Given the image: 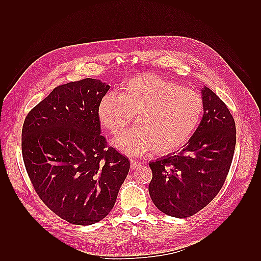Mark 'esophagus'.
Here are the masks:
<instances>
[{"instance_id": "1", "label": "esophagus", "mask_w": 261, "mask_h": 261, "mask_svg": "<svg viewBox=\"0 0 261 261\" xmlns=\"http://www.w3.org/2000/svg\"><path fill=\"white\" fill-rule=\"evenodd\" d=\"M140 166H141V162H138V160L131 159V164H130L131 169H136L138 167H140Z\"/></svg>"}]
</instances>
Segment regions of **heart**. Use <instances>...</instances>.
Returning a JSON list of instances; mask_svg holds the SVG:
<instances>
[{"label": "heart", "instance_id": "heart-1", "mask_svg": "<svg viewBox=\"0 0 261 261\" xmlns=\"http://www.w3.org/2000/svg\"><path fill=\"white\" fill-rule=\"evenodd\" d=\"M204 112L203 97L178 83L152 74L137 75L123 82L119 96L107 93L98 101L101 124L112 135L137 125L113 140L127 154L153 151L165 154L178 150L192 139Z\"/></svg>", "mask_w": 261, "mask_h": 261}]
</instances>
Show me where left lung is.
Returning a JSON list of instances; mask_svg holds the SVG:
<instances>
[{
    "instance_id": "8db88e82",
    "label": "left lung",
    "mask_w": 261,
    "mask_h": 261,
    "mask_svg": "<svg viewBox=\"0 0 261 261\" xmlns=\"http://www.w3.org/2000/svg\"><path fill=\"white\" fill-rule=\"evenodd\" d=\"M204 114L179 152L149 163V194L163 213L184 219L218 195L229 174L236 148V122L225 103L205 86Z\"/></svg>"
}]
</instances>
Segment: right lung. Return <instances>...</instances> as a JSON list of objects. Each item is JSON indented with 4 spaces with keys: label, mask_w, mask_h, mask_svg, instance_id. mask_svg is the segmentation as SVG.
Instances as JSON below:
<instances>
[{
    "label": "right lung",
    "mask_w": 261,
    "mask_h": 261,
    "mask_svg": "<svg viewBox=\"0 0 261 261\" xmlns=\"http://www.w3.org/2000/svg\"><path fill=\"white\" fill-rule=\"evenodd\" d=\"M110 86L85 79L54 88L25 116L22 157L41 201L76 225L113 208L130 162L101 135L96 109Z\"/></svg>",
    "instance_id": "1"
}]
</instances>
